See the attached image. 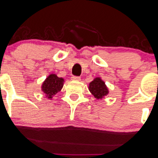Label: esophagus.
<instances>
[{
  "instance_id": "esophagus-1",
  "label": "esophagus",
  "mask_w": 158,
  "mask_h": 158,
  "mask_svg": "<svg viewBox=\"0 0 158 158\" xmlns=\"http://www.w3.org/2000/svg\"><path fill=\"white\" fill-rule=\"evenodd\" d=\"M71 79H72V81H79L81 79L79 76H72V77L71 78Z\"/></svg>"
}]
</instances>
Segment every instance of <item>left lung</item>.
I'll use <instances>...</instances> for the list:
<instances>
[{
  "instance_id": "obj_1",
  "label": "left lung",
  "mask_w": 158,
  "mask_h": 158,
  "mask_svg": "<svg viewBox=\"0 0 158 158\" xmlns=\"http://www.w3.org/2000/svg\"><path fill=\"white\" fill-rule=\"evenodd\" d=\"M89 92L97 100H102L109 94V89L101 77L94 78L88 86Z\"/></svg>"
}]
</instances>
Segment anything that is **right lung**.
<instances>
[{
	"instance_id": "add662e5",
	"label": "right lung",
	"mask_w": 158,
	"mask_h": 158,
	"mask_svg": "<svg viewBox=\"0 0 158 158\" xmlns=\"http://www.w3.org/2000/svg\"><path fill=\"white\" fill-rule=\"evenodd\" d=\"M64 79L62 77H58L54 73L50 74L41 85V90L46 98L52 100L54 96L61 90L64 86Z\"/></svg>"
}]
</instances>
